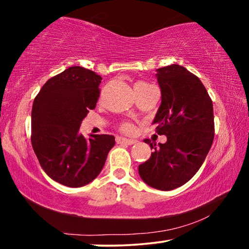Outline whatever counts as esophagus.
<instances>
[{
    "label": "esophagus",
    "mask_w": 249,
    "mask_h": 249,
    "mask_svg": "<svg viewBox=\"0 0 249 249\" xmlns=\"http://www.w3.org/2000/svg\"><path fill=\"white\" fill-rule=\"evenodd\" d=\"M117 142L118 143H124V145H135L137 140L135 139H127L124 137H117Z\"/></svg>",
    "instance_id": "obj_1"
}]
</instances>
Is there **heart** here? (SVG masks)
Returning <instances> with one entry per match:
<instances>
[{
	"label": "heart",
	"mask_w": 249,
	"mask_h": 249,
	"mask_svg": "<svg viewBox=\"0 0 249 249\" xmlns=\"http://www.w3.org/2000/svg\"><path fill=\"white\" fill-rule=\"evenodd\" d=\"M150 84H148L147 82H142V81H139L137 82L135 85H133V89H140V88H146V86H149ZM121 130L124 131V132H130L132 131V125L130 124H124L121 125Z\"/></svg>",
	"instance_id": "obj_1"
}]
</instances>
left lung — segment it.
Segmentation results:
<instances>
[{"mask_svg":"<svg viewBox=\"0 0 249 249\" xmlns=\"http://www.w3.org/2000/svg\"><path fill=\"white\" fill-rule=\"evenodd\" d=\"M161 102L153 124L165 143H149L154 149L148 160L139 165L147 185L171 191L189 182L199 171L214 137L213 106L202 82L181 65L156 70Z\"/></svg>","mask_w":249,"mask_h":249,"instance_id":"obj_1","label":"left lung"}]
</instances>
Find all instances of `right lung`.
I'll return each instance as SVG.
<instances>
[{"label":"right lung","instance_id":"1","mask_svg":"<svg viewBox=\"0 0 249 249\" xmlns=\"http://www.w3.org/2000/svg\"><path fill=\"white\" fill-rule=\"evenodd\" d=\"M102 77L81 66L68 67L45 83L31 112V143L53 181L81 187L98 178L114 146L111 135L80 133L82 121L100 96Z\"/></svg>","mask_w":249,"mask_h":249}]
</instances>
